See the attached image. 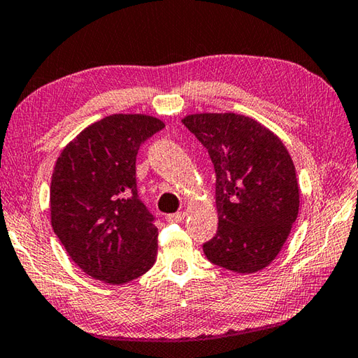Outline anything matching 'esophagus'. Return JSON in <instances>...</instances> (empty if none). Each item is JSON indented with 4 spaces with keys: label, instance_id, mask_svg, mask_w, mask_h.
<instances>
[{
    "label": "esophagus",
    "instance_id": "obj_1",
    "mask_svg": "<svg viewBox=\"0 0 358 358\" xmlns=\"http://www.w3.org/2000/svg\"><path fill=\"white\" fill-rule=\"evenodd\" d=\"M185 216H186V214L183 211H178V213H173V214H167L166 219H167V222L177 224V222H181V220L185 219Z\"/></svg>",
    "mask_w": 358,
    "mask_h": 358
}]
</instances>
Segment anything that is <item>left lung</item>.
Listing matches in <instances>:
<instances>
[{"instance_id":"1","label":"left lung","mask_w":358,"mask_h":358,"mask_svg":"<svg viewBox=\"0 0 358 358\" xmlns=\"http://www.w3.org/2000/svg\"><path fill=\"white\" fill-rule=\"evenodd\" d=\"M181 122L210 153L216 171L217 233L206 258L236 274L274 262L299 214L296 167L282 139L235 113H199Z\"/></svg>"}]
</instances>
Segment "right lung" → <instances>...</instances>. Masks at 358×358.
Returning <instances> with one entry per match:
<instances>
[{
	"label": "right lung",
	"mask_w": 358,
	"mask_h": 358,
	"mask_svg": "<svg viewBox=\"0 0 358 358\" xmlns=\"http://www.w3.org/2000/svg\"><path fill=\"white\" fill-rule=\"evenodd\" d=\"M164 128L147 114H113L62 148L50 186L51 227L78 268L125 285L152 268L158 229L138 197L136 155Z\"/></svg>",
	"instance_id": "1"
}]
</instances>
